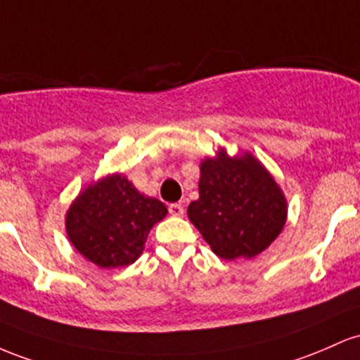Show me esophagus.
Wrapping results in <instances>:
<instances>
[{
    "instance_id": "esophagus-1",
    "label": "esophagus",
    "mask_w": 360,
    "mask_h": 360,
    "mask_svg": "<svg viewBox=\"0 0 360 360\" xmlns=\"http://www.w3.org/2000/svg\"><path fill=\"white\" fill-rule=\"evenodd\" d=\"M168 211H169V214H172V216L180 217V216H184L185 209H184V205H181V204H172L168 207Z\"/></svg>"
}]
</instances>
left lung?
I'll return each mask as SVG.
<instances>
[{"instance_id":"left-lung-1","label":"left lung","mask_w":360,"mask_h":360,"mask_svg":"<svg viewBox=\"0 0 360 360\" xmlns=\"http://www.w3.org/2000/svg\"><path fill=\"white\" fill-rule=\"evenodd\" d=\"M188 219L217 257L253 258L269 248L288 219V202L267 168L250 153L219 149L200 163L199 199Z\"/></svg>"}]
</instances>
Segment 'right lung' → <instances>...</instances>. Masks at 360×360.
<instances>
[{
  "instance_id": "right-lung-1",
  "label": "right lung",
  "mask_w": 360,
  "mask_h": 360,
  "mask_svg": "<svg viewBox=\"0 0 360 360\" xmlns=\"http://www.w3.org/2000/svg\"><path fill=\"white\" fill-rule=\"evenodd\" d=\"M167 212L163 202L143 195L126 176L114 173L88 185L72 200L66 233L91 264L126 267L139 258L149 231Z\"/></svg>"
}]
</instances>
